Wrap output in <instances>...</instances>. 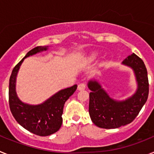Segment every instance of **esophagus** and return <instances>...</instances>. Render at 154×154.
<instances>
[{
    "mask_svg": "<svg viewBox=\"0 0 154 154\" xmlns=\"http://www.w3.org/2000/svg\"><path fill=\"white\" fill-rule=\"evenodd\" d=\"M85 89V83H80L78 85V90H84Z\"/></svg>",
    "mask_w": 154,
    "mask_h": 154,
    "instance_id": "1",
    "label": "esophagus"
}]
</instances>
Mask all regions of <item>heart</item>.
Segmentation results:
<instances>
[{"instance_id":"1","label":"heart","mask_w":154,"mask_h":154,"mask_svg":"<svg viewBox=\"0 0 154 154\" xmlns=\"http://www.w3.org/2000/svg\"><path fill=\"white\" fill-rule=\"evenodd\" d=\"M98 56V54L97 53H93V54H92V55H91V59H96V58H97Z\"/></svg>"}]
</instances>
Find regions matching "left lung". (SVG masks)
Returning a JSON list of instances; mask_svg holds the SVG:
<instances>
[{"label":"left lung","mask_w":154,"mask_h":154,"mask_svg":"<svg viewBox=\"0 0 154 154\" xmlns=\"http://www.w3.org/2000/svg\"><path fill=\"white\" fill-rule=\"evenodd\" d=\"M133 69L137 83L135 93L125 100H116L109 96L96 79L88 82L89 112L92 123L104 129H115L129 124L135 119L146 103L149 94L147 71L140 58L133 53L122 62Z\"/></svg>","instance_id":"left-lung-1"}]
</instances>
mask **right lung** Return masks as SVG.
<instances>
[{
	"instance_id": "right-lung-1",
	"label": "right lung",
	"mask_w": 154,
	"mask_h": 154,
	"mask_svg": "<svg viewBox=\"0 0 154 154\" xmlns=\"http://www.w3.org/2000/svg\"><path fill=\"white\" fill-rule=\"evenodd\" d=\"M48 48V46H38L28 51L24 58L14 68L9 81V106L12 115L24 129L41 137L49 136L60 129L62 123L64 105L77 89V85H74L62 89L38 105L24 103L17 97L16 79L24 58L47 51Z\"/></svg>"
}]
</instances>
